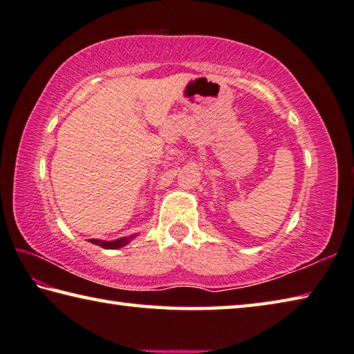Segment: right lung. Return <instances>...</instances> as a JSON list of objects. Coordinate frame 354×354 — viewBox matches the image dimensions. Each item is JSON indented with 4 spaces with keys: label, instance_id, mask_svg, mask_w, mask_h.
I'll list each match as a JSON object with an SVG mask.
<instances>
[{
    "label": "right lung",
    "instance_id": "1",
    "mask_svg": "<svg viewBox=\"0 0 354 354\" xmlns=\"http://www.w3.org/2000/svg\"><path fill=\"white\" fill-rule=\"evenodd\" d=\"M136 234H130V236L126 238H121V239H115V241H102V239H88L91 244H96L99 247H102V249H110V250H115V249H120V247H124L126 244H129L130 241H132Z\"/></svg>",
    "mask_w": 354,
    "mask_h": 354
}]
</instances>
